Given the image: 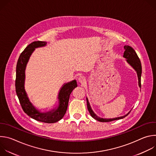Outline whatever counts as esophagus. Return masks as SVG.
<instances>
[{
    "label": "esophagus",
    "mask_w": 156,
    "mask_h": 156,
    "mask_svg": "<svg viewBox=\"0 0 156 156\" xmlns=\"http://www.w3.org/2000/svg\"><path fill=\"white\" fill-rule=\"evenodd\" d=\"M78 80V82L80 83H81V84H83V83H84L86 82V78L83 76H79Z\"/></svg>",
    "instance_id": "1"
}]
</instances>
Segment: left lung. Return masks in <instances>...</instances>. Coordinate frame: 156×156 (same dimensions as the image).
<instances>
[{
  "instance_id": "1",
  "label": "left lung",
  "mask_w": 156,
  "mask_h": 156,
  "mask_svg": "<svg viewBox=\"0 0 156 156\" xmlns=\"http://www.w3.org/2000/svg\"><path fill=\"white\" fill-rule=\"evenodd\" d=\"M124 49H125V52H124V54H123V57L126 58V62L136 72L137 75H138V84H139V86L141 87V73H142V66H141V61H140L137 54L136 53L135 51L131 47H130L129 46H124ZM86 101H87V107L88 111L90 112V115H91V117L93 118H94V119H96V120H98V121L101 122H112V121H114V120L123 119L124 117H126L129 114V112H131V111H129V112L127 114L125 115L124 116L120 117H117V118H114V119L100 118L94 113L93 110L91 109V105L90 104V102H89V101H88L87 98H86Z\"/></svg>"
}]
</instances>
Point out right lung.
Listing matches in <instances>:
<instances>
[{
	"instance_id": "right-lung-1",
	"label": "right lung",
	"mask_w": 156,
	"mask_h": 156,
	"mask_svg": "<svg viewBox=\"0 0 156 156\" xmlns=\"http://www.w3.org/2000/svg\"><path fill=\"white\" fill-rule=\"evenodd\" d=\"M47 42L44 41L33 42L21 53L16 64L15 89L20 105L28 116L41 122L52 123L59 121L63 117L68 107L70 95L77 87V83L76 81L74 80L63 85L58 95V105L51 111L41 112L33 106L25 90L26 66L35 48L45 46Z\"/></svg>"
}]
</instances>
